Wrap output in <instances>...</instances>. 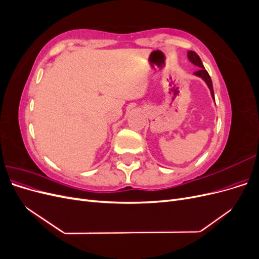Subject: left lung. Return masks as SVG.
Masks as SVG:
<instances>
[{
	"label": "left lung",
	"instance_id": "8db88e82",
	"mask_svg": "<svg viewBox=\"0 0 259 259\" xmlns=\"http://www.w3.org/2000/svg\"><path fill=\"white\" fill-rule=\"evenodd\" d=\"M188 59H189L193 65L200 67V70H198V71H195L194 74L200 76V77H202V79L205 81V83L207 84L208 89H209V91H210V95H211V97H213V99L215 100V97H214V90H213V83H211L210 76H209L208 72L205 70L204 66H203L202 61H201V58L199 57V55H198L197 53H195V52L189 51V52H188Z\"/></svg>",
	"mask_w": 259,
	"mask_h": 259
}]
</instances>
